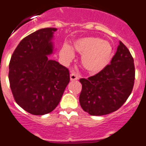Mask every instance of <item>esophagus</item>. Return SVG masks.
Masks as SVG:
<instances>
[{
    "label": "esophagus",
    "mask_w": 146,
    "mask_h": 146,
    "mask_svg": "<svg viewBox=\"0 0 146 146\" xmlns=\"http://www.w3.org/2000/svg\"><path fill=\"white\" fill-rule=\"evenodd\" d=\"M78 76L76 74V73H71L70 75V79L71 81H75V80H78Z\"/></svg>",
    "instance_id": "obj_1"
}]
</instances>
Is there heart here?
<instances>
[{"label":"heart","instance_id":"1","mask_svg":"<svg viewBox=\"0 0 146 146\" xmlns=\"http://www.w3.org/2000/svg\"><path fill=\"white\" fill-rule=\"evenodd\" d=\"M73 49L82 55L81 63L92 74L103 70L113 57V48L108 41L95 36L80 38L73 42ZM61 56L69 60L74 56L73 48L67 44L63 45L60 50Z\"/></svg>","mask_w":146,"mask_h":146}]
</instances>
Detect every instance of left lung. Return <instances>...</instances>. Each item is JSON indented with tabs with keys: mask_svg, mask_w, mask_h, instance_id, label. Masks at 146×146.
I'll return each mask as SVG.
<instances>
[{
	"mask_svg": "<svg viewBox=\"0 0 146 146\" xmlns=\"http://www.w3.org/2000/svg\"><path fill=\"white\" fill-rule=\"evenodd\" d=\"M135 80L133 58L126 46L119 42L117 51L102 71L81 78L79 102L91 115H103L117 111L132 92Z\"/></svg>",
	"mask_w": 146,
	"mask_h": 146,
	"instance_id": "8db88e82",
	"label": "left lung"
}]
</instances>
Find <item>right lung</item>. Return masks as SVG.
Returning <instances> with one entry per match:
<instances>
[{
  "label": "right lung",
  "mask_w": 146,
  "mask_h": 146,
  "mask_svg": "<svg viewBox=\"0 0 146 146\" xmlns=\"http://www.w3.org/2000/svg\"><path fill=\"white\" fill-rule=\"evenodd\" d=\"M56 31L42 28L30 34L11 56L8 74L11 91L17 104L33 115L53 111L70 81L68 69L48 57L53 53Z\"/></svg>",
  "instance_id": "right-lung-1"
}]
</instances>
